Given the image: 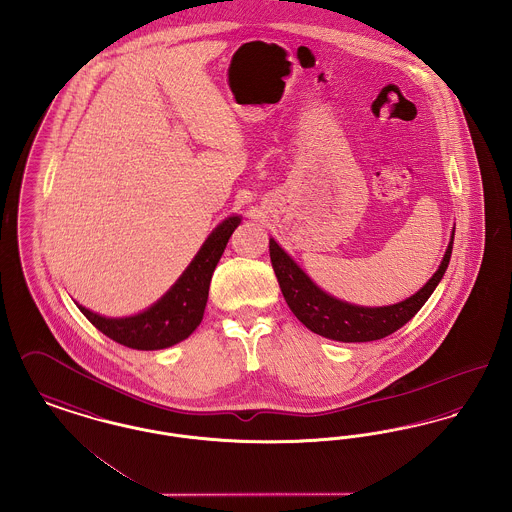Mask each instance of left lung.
Listing matches in <instances>:
<instances>
[{
  "mask_svg": "<svg viewBox=\"0 0 512 512\" xmlns=\"http://www.w3.org/2000/svg\"><path fill=\"white\" fill-rule=\"evenodd\" d=\"M453 239L455 231L439 269L416 295L379 308L356 306L327 295L273 239H269V258L289 308L310 331L341 343H366L395 333L426 304L447 271L453 252Z\"/></svg>",
  "mask_w": 512,
  "mask_h": 512,
  "instance_id": "left-lung-1",
  "label": "left lung"
}]
</instances>
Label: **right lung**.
Returning a JSON list of instances; mask_svg holds the SVG:
<instances>
[{"mask_svg": "<svg viewBox=\"0 0 512 512\" xmlns=\"http://www.w3.org/2000/svg\"><path fill=\"white\" fill-rule=\"evenodd\" d=\"M239 223V216L219 223L177 283L148 310L129 318H104L77 306L96 329L129 349L160 350L185 341L204 318L212 273Z\"/></svg>", "mask_w": 512, "mask_h": 512, "instance_id": "1", "label": "right lung"}]
</instances>
